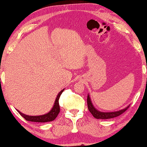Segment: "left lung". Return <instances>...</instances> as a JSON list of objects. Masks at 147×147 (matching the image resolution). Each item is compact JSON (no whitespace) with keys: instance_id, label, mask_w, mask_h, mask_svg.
I'll return each instance as SVG.
<instances>
[{"instance_id":"obj_1","label":"left lung","mask_w":147,"mask_h":147,"mask_svg":"<svg viewBox=\"0 0 147 147\" xmlns=\"http://www.w3.org/2000/svg\"><path fill=\"white\" fill-rule=\"evenodd\" d=\"M87 102H88V107L89 111H90L91 113L93 115L94 118L96 119H108L116 117L119 116L123 113L126 109L128 108L129 106L126 107L125 108L121 110L116 111H111V112H102L100 111H98L97 109L95 108V107L93 106V103H92L90 96L89 94H88V99H87Z\"/></svg>"}]
</instances>
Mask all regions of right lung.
<instances>
[{
  "label": "right lung",
  "mask_w": 147,
  "mask_h": 147,
  "mask_svg": "<svg viewBox=\"0 0 147 147\" xmlns=\"http://www.w3.org/2000/svg\"><path fill=\"white\" fill-rule=\"evenodd\" d=\"M64 89H62V90L59 92L57 95L55 102L54 103V106L52 108L51 110H50L49 112L47 113L44 115H36V116H32V115H26V114H24L21 113V111H19L18 109H17V111L20 113L23 118L26 119V121H32V122H38V123H46V122H50L53 121L55 119L59 113V96L62 93V92L64 91Z\"/></svg>",
  "instance_id": "add662e5"
}]
</instances>
